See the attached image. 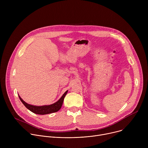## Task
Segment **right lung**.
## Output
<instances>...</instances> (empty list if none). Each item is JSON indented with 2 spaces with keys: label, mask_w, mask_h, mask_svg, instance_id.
<instances>
[{
  "label": "right lung",
  "mask_w": 148,
  "mask_h": 148,
  "mask_svg": "<svg viewBox=\"0 0 148 148\" xmlns=\"http://www.w3.org/2000/svg\"><path fill=\"white\" fill-rule=\"evenodd\" d=\"M67 92L68 90L64 92V94L62 95V97L55 103L51 105H42V106H36V105L29 104L26 103L25 101H24L19 95L18 97L20 101L24 104L25 106L32 112L38 115H46L51 114L53 112H56L60 110L62 105L63 101H64V97H66Z\"/></svg>",
  "instance_id": "obj_1"
}]
</instances>
